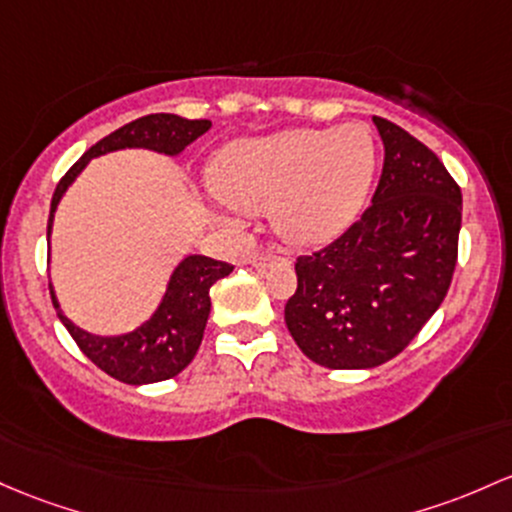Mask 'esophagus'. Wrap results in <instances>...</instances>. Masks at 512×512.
I'll use <instances>...</instances> for the list:
<instances>
[{"label": "esophagus", "instance_id": "34e87169", "mask_svg": "<svg viewBox=\"0 0 512 512\" xmlns=\"http://www.w3.org/2000/svg\"><path fill=\"white\" fill-rule=\"evenodd\" d=\"M252 267L255 269H269V267H274V265H286V257H282V255H274V252H260V255H255L252 257Z\"/></svg>", "mask_w": 512, "mask_h": 512}]
</instances>
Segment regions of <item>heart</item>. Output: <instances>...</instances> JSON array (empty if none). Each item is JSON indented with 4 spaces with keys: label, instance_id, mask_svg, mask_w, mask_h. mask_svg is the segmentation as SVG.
<instances>
[{
    "label": "heart",
    "instance_id": "heart-1",
    "mask_svg": "<svg viewBox=\"0 0 512 512\" xmlns=\"http://www.w3.org/2000/svg\"><path fill=\"white\" fill-rule=\"evenodd\" d=\"M374 172L376 143L359 123L289 128L226 145L211 162V187L238 211L272 209L286 243L313 247L357 221Z\"/></svg>",
    "mask_w": 512,
    "mask_h": 512
}]
</instances>
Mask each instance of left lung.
I'll return each instance as SVG.
<instances>
[{
	"instance_id": "left-lung-1",
	"label": "left lung",
	"mask_w": 512,
	"mask_h": 512,
	"mask_svg": "<svg viewBox=\"0 0 512 512\" xmlns=\"http://www.w3.org/2000/svg\"><path fill=\"white\" fill-rule=\"evenodd\" d=\"M384 170L372 206L338 240L296 260L284 320L308 359L372 369L408 347L457 267L462 192L428 145L374 116Z\"/></svg>"
}]
</instances>
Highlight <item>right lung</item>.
I'll return each instance as SVG.
<instances>
[{"instance_id": "obj_1", "label": "right lung", "mask_w": 512, "mask_h": 512, "mask_svg": "<svg viewBox=\"0 0 512 512\" xmlns=\"http://www.w3.org/2000/svg\"><path fill=\"white\" fill-rule=\"evenodd\" d=\"M209 128L211 121L206 119L189 121L177 114H150L101 138L67 170L55 187L53 201H50L48 238L60 199H63L67 187L80 177L84 167L89 165V160L126 148H145L174 157L196 138L204 136ZM230 272H233V265H228V262L211 260L206 255H187L174 267L165 296H162L153 316L140 323L136 330L123 335H94L72 323L60 308L53 284H50V299H53L55 311L63 320L67 333L101 372L114 376L123 384H155V381L172 379L192 362L201 338H204L206 320L211 313V286L218 279L228 277Z\"/></svg>"}]
</instances>
